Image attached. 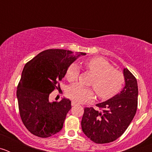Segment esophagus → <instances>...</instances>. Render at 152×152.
<instances>
[{
    "label": "esophagus",
    "mask_w": 152,
    "mask_h": 152,
    "mask_svg": "<svg viewBox=\"0 0 152 152\" xmlns=\"http://www.w3.org/2000/svg\"><path fill=\"white\" fill-rule=\"evenodd\" d=\"M76 105H77V103H76V102H75V101L72 102V106H76Z\"/></svg>",
    "instance_id": "34e87169"
}]
</instances>
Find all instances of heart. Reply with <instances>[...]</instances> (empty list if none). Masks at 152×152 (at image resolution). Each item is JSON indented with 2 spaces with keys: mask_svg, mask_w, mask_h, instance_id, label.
Returning a JSON list of instances; mask_svg holds the SVG:
<instances>
[{
  "mask_svg": "<svg viewBox=\"0 0 152 152\" xmlns=\"http://www.w3.org/2000/svg\"><path fill=\"white\" fill-rule=\"evenodd\" d=\"M84 66L91 72L94 77L90 84L93 88L84 87L79 84L70 86L67 90V96L73 101L78 103H87L94 97L96 91L97 96L102 100H107L120 91L125 84L124 74L115 69L110 63L103 58L95 57L84 61ZM80 68L76 63H72L66 71V78L69 82L78 79Z\"/></svg>",
  "mask_w": 152,
  "mask_h": 152,
  "instance_id": "b5f03b06",
  "label": "heart"
}]
</instances>
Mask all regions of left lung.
I'll return each mask as SVG.
<instances>
[{
  "label": "left lung",
  "instance_id": "1",
  "mask_svg": "<svg viewBox=\"0 0 152 152\" xmlns=\"http://www.w3.org/2000/svg\"><path fill=\"white\" fill-rule=\"evenodd\" d=\"M126 85L110 100L96 104L97 109L85 107L81 120L83 132L96 144L116 140L133 119L138 107L137 80L127 68L123 70Z\"/></svg>",
  "mask_w": 152,
  "mask_h": 152
}]
</instances>
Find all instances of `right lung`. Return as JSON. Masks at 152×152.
I'll use <instances>...</instances> for the list:
<instances>
[{
	"instance_id": "obj_1",
	"label": "right lung",
	"mask_w": 152,
	"mask_h": 152,
	"mask_svg": "<svg viewBox=\"0 0 152 152\" xmlns=\"http://www.w3.org/2000/svg\"><path fill=\"white\" fill-rule=\"evenodd\" d=\"M84 52L64 49H47L28 61L23 70L17 90L20 116L33 135L49 138L61 131L71 101L63 98L59 102L49 100V94L60 88L59 82L69 65Z\"/></svg>"
}]
</instances>
